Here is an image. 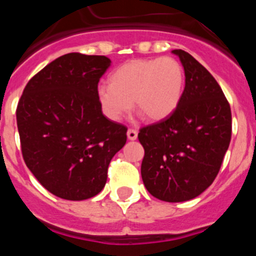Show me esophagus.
Returning a JSON list of instances; mask_svg holds the SVG:
<instances>
[{"instance_id": "esophagus-1", "label": "esophagus", "mask_w": 256, "mask_h": 256, "mask_svg": "<svg viewBox=\"0 0 256 256\" xmlns=\"http://www.w3.org/2000/svg\"><path fill=\"white\" fill-rule=\"evenodd\" d=\"M137 136H138V132H137L136 130H126V137H128V140H130V141H134V140H137Z\"/></svg>"}]
</instances>
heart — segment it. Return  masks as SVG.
I'll return each instance as SVG.
<instances>
[{"instance_id": "b5f03b06", "label": "heart", "mask_w": 256, "mask_h": 256, "mask_svg": "<svg viewBox=\"0 0 256 256\" xmlns=\"http://www.w3.org/2000/svg\"><path fill=\"white\" fill-rule=\"evenodd\" d=\"M108 83L97 87L96 97L110 120H122L134 102L148 120L160 122L180 105L184 73L173 58H133L118 66Z\"/></svg>"}]
</instances>
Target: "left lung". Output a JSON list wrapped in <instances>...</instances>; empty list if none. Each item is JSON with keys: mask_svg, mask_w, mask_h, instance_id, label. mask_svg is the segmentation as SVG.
I'll return each mask as SVG.
<instances>
[{"mask_svg": "<svg viewBox=\"0 0 256 256\" xmlns=\"http://www.w3.org/2000/svg\"><path fill=\"white\" fill-rule=\"evenodd\" d=\"M172 52L180 58L186 84L170 116L140 130L141 176L154 198L182 202L198 198L216 180L230 146L232 115L214 76L188 52Z\"/></svg>", "mask_w": 256, "mask_h": 256, "instance_id": "obj_1", "label": "left lung"}]
</instances>
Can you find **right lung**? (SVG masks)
I'll return each mask as SVG.
<instances>
[{
	"label": "right lung",
	"instance_id": "obj_1",
	"mask_svg": "<svg viewBox=\"0 0 256 256\" xmlns=\"http://www.w3.org/2000/svg\"><path fill=\"white\" fill-rule=\"evenodd\" d=\"M112 64L106 56L72 52L36 74L16 108L24 162L38 182L65 200L100 194L126 128L108 120L96 97Z\"/></svg>",
	"mask_w": 256,
	"mask_h": 256
}]
</instances>
